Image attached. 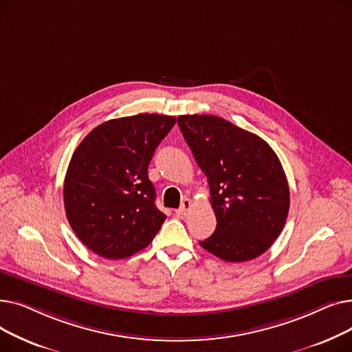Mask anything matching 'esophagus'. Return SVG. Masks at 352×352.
<instances>
[{
	"instance_id": "esophagus-1",
	"label": "esophagus",
	"mask_w": 352,
	"mask_h": 352,
	"mask_svg": "<svg viewBox=\"0 0 352 352\" xmlns=\"http://www.w3.org/2000/svg\"><path fill=\"white\" fill-rule=\"evenodd\" d=\"M191 207H192V201H191L190 198H184L181 207L175 211V214L179 215V217H186V215L190 212Z\"/></svg>"
}]
</instances>
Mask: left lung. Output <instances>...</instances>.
<instances>
[{
  "label": "left lung",
  "mask_w": 352,
  "mask_h": 352,
  "mask_svg": "<svg viewBox=\"0 0 352 352\" xmlns=\"http://www.w3.org/2000/svg\"><path fill=\"white\" fill-rule=\"evenodd\" d=\"M178 125L207 175L217 228L199 245L227 263L264 254L281 234L289 188L283 165L258 135L207 114L179 116Z\"/></svg>",
  "instance_id": "1"
}]
</instances>
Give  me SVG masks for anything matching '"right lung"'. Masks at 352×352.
<instances>
[{
  "mask_svg": "<svg viewBox=\"0 0 352 352\" xmlns=\"http://www.w3.org/2000/svg\"><path fill=\"white\" fill-rule=\"evenodd\" d=\"M175 117L138 114L96 126L74 151L64 179L67 219L107 260L148 247L166 215L155 206L148 165Z\"/></svg>",
  "mask_w": 352,
  "mask_h": 352,
  "instance_id": "add662e5",
  "label": "right lung"
}]
</instances>
